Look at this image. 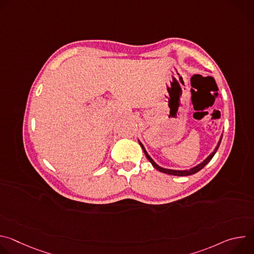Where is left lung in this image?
<instances>
[{
	"label": "left lung",
	"instance_id": "obj_1",
	"mask_svg": "<svg viewBox=\"0 0 254 254\" xmlns=\"http://www.w3.org/2000/svg\"><path fill=\"white\" fill-rule=\"evenodd\" d=\"M221 138H222V135H221V137H220V140H219V142H218V144H217V147L215 148V150H214V152L212 153V154H210V156L204 161V162H202L201 164H199L198 166H196V167H194V168H192V169H190V170H186V171H176V170H169V169H164V168H161L160 166H158L153 160H152V158L148 155V153L146 152V150H144V148H143V146L142 144L139 142V144H140V147L142 148V151H143V153H144V155H146V157H147V159L151 162V164L154 166V168H156L158 171H160V172H162V173H165V174H168V175H174V176H189V175H193V174H195V173H197V172H199L200 170H202L210 161H211V159L214 157V155H215V153L217 152V150H218V148H219V146H220V142H221Z\"/></svg>",
	"mask_w": 254,
	"mask_h": 254
}]
</instances>
